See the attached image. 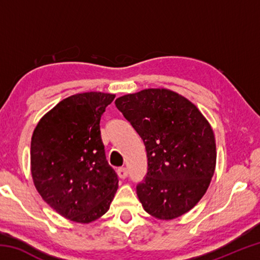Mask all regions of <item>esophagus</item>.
<instances>
[{
  "mask_svg": "<svg viewBox=\"0 0 260 260\" xmlns=\"http://www.w3.org/2000/svg\"><path fill=\"white\" fill-rule=\"evenodd\" d=\"M117 172H118V175H119L120 179H125V178H127V175H128V171H127L126 167H119Z\"/></svg>",
  "mask_w": 260,
  "mask_h": 260,
  "instance_id": "34e87169",
  "label": "esophagus"
}]
</instances>
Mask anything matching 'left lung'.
Here are the masks:
<instances>
[{
	"instance_id": "left-lung-1",
	"label": "left lung",
	"mask_w": 260,
	"mask_h": 260,
	"mask_svg": "<svg viewBox=\"0 0 260 260\" xmlns=\"http://www.w3.org/2000/svg\"><path fill=\"white\" fill-rule=\"evenodd\" d=\"M143 140L148 171L136 186L143 209L171 220L199 203L217 160L213 131L195 105L169 89H144L116 100Z\"/></svg>"
}]
</instances>
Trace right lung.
Returning a JSON list of instances; mask_svg holds the SVG:
<instances>
[{
    "label": "right lung",
    "instance_id": "add662e5",
    "mask_svg": "<svg viewBox=\"0 0 260 260\" xmlns=\"http://www.w3.org/2000/svg\"><path fill=\"white\" fill-rule=\"evenodd\" d=\"M114 95L77 94L50 110L35 127L30 171L43 201L72 221L88 223L110 208L118 175L109 165L100 120Z\"/></svg>",
    "mask_w": 260,
    "mask_h": 260
}]
</instances>
